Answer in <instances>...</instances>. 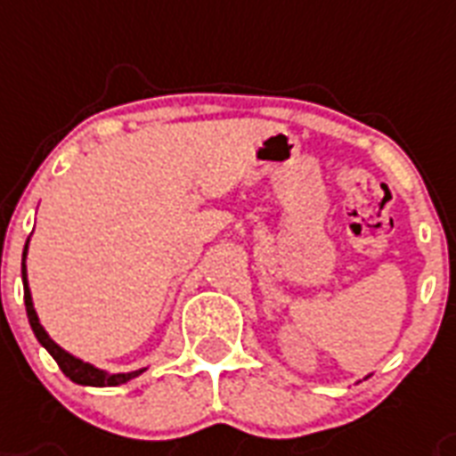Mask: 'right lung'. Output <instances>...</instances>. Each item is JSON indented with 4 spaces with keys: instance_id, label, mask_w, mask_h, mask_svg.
<instances>
[{
    "instance_id": "add662e5",
    "label": "right lung",
    "mask_w": 456,
    "mask_h": 456,
    "mask_svg": "<svg viewBox=\"0 0 456 456\" xmlns=\"http://www.w3.org/2000/svg\"><path fill=\"white\" fill-rule=\"evenodd\" d=\"M25 250H28V243H25ZM25 250H23L25 312H28V319H30L32 331H35V336H37L39 343H42V346L49 350V354H52L53 360H56V364L61 367V371H63V374H66L70 381L80 383V386H94V388H106V386H120V383H127L130 379H134V376L142 374L144 369H139V371H130V374H106V371H102V369L92 367V364H87V362L77 360V357H73L70 353H66L63 347L56 346V343H53L49 336H46V331L42 329V324H39L37 312H35V307H32L30 289H28V279H25Z\"/></svg>"
}]
</instances>
